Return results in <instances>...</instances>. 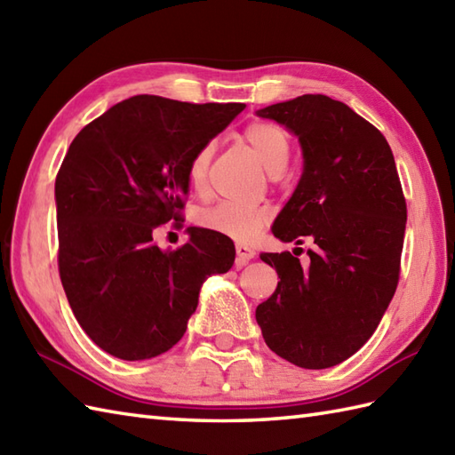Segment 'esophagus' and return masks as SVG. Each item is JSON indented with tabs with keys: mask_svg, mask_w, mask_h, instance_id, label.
I'll use <instances>...</instances> for the list:
<instances>
[{
	"mask_svg": "<svg viewBox=\"0 0 455 455\" xmlns=\"http://www.w3.org/2000/svg\"><path fill=\"white\" fill-rule=\"evenodd\" d=\"M256 256V252L250 246L246 244H236V266L243 267L246 266L250 259H252Z\"/></svg>",
	"mask_w": 455,
	"mask_h": 455,
	"instance_id": "1",
	"label": "esophagus"
}]
</instances>
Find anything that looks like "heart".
Returning a JSON list of instances; mask_svg holds the SVG:
<instances>
[{
    "label": "heart",
    "instance_id": "b5f03b06",
    "mask_svg": "<svg viewBox=\"0 0 455 455\" xmlns=\"http://www.w3.org/2000/svg\"><path fill=\"white\" fill-rule=\"evenodd\" d=\"M243 139L272 176L287 166L291 140L283 127L269 121H252L243 131ZM212 152H215V144H203L188 164V178L197 193L207 191ZM196 220L209 233L233 238L236 243H250L267 225V211L259 207H238L235 203H219V205L201 209Z\"/></svg>",
    "mask_w": 455,
    "mask_h": 455
}]
</instances>
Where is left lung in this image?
<instances>
[{"instance_id":"left-lung-1","label":"left lung","mask_w":455,"mask_h":455,"mask_svg":"<svg viewBox=\"0 0 455 455\" xmlns=\"http://www.w3.org/2000/svg\"><path fill=\"white\" fill-rule=\"evenodd\" d=\"M259 117L295 132L303 176L274 222L283 243L311 236L307 267L291 252L259 258L279 275L256 321L269 350L305 370L342 363L370 340L401 274L407 201L389 142L346 103L308 93ZM299 250V248H297Z\"/></svg>"}]
</instances>
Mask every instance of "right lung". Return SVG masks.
Instances as JSON below:
<instances>
[{
	"label": "right lung",
	"mask_w": 455,
	"mask_h": 455,
	"mask_svg": "<svg viewBox=\"0 0 455 455\" xmlns=\"http://www.w3.org/2000/svg\"><path fill=\"white\" fill-rule=\"evenodd\" d=\"M244 108L134 95L76 134L54 183L58 272L101 350L127 362L168 352L207 275L233 267L227 236L189 228V243L162 252L152 233L181 219L191 156Z\"/></svg>",
	"instance_id": "right-lung-1"
}]
</instances>
